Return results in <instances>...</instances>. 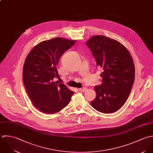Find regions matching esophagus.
Masks as SVG:
<instances>
[{
    "mask_svg": "<svg viewBox=\"0 0 153 153\" xmlns=\"http://www.w3.org/2000/svg\"><path fill=\"white\" fill-rule=\"evenodd\" d=\"M87 88H80V89H79V90L80 91H81V92H86V91H87Z\"/></svg>",
    "mask_w": 153,
    "mask_h": 153,
    "instance_id": "34e87169",
    "label": "esophagus"
}]
</instances>
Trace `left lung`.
<instances>
[{
    "mask_svg": "<svg viewBox=\"0 0 153 153\" xmlns=\"http://www.w3.org/2000/svg\"><path fill=\"white\" fill-rule=\"evenodd\" d=\"M102 70V84L94 86L96 98L92 107L103 114L119 110L126 101L135 79V67L128 50L120 42L103 35H95L86 42Z\"/></svg>",
    "mask_w": 153,
    "mask_h": 153,
    "instance_id": "obj_1",
    "label": "left lung"
}]
</instances>
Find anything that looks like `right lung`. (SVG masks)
<instances>
[{
  "label": "right lung",
  "instance_id": "add662e5",
  "mask_svg": "<svg viewBox=\"0 0 153 153\" xmlns=\"http://www.w3.org/2000/svg\"><path fill=\"white\" fill-rule=\"evenodd\" d=\"M76 41L62 38L42 41L28 54L23 67V81L35 108L43 113L56 114L70 102L74 92L63 83L54 82L59 77L57 65L61 56Z\"/></svg>",
  "mask_w": 153,
  "mask_h": 153
}]
</instances>
